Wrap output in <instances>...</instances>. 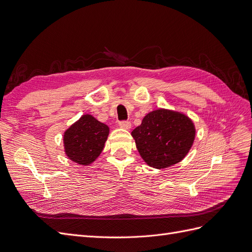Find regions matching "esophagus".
<instances>
[{
  "label": "esophagus",
  "instance_id": "1",
  "mask_svg": "<svg viewBox=\"0 0 252 252\" xmlns=\"http://www.w3.org/2000/svg\"><path fill=\"white\" fill-rule=\"evenodd\" d=\"M119 126L121 128H123V129H130L131 123H130V122H128V121H123V122H120Z\"/></svg>",
  "mask_w": 252,
  "mask_h": 252
}]
</instances>
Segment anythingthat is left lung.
I'll use <instances>...</instances> for the list:
<instances>
[{
    "label": "left lung",
    "mask_w": 252,
    "mask_h": 252,
    "mask_svg": "<svg viewBox=\"0 0 252 252\" xmlns=\"http://www.w3.org/2000/svg\"><path fill=\"white\" fill-rule=\"evenodd\" d=\"M131 135L146 164L164 169L187 156L195 139V127L185 113L158 108L147 113Z\"/></svg>",
    "instance_id": "obj_1"
}]
</instances>
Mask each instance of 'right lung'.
I'll return each mask as SVG.
<instances>
[{
    "label": "right lung",
    "instance_id": "right-lung-1",
    "mask_svg": "<svg viewBox=\"0 0 252 252\" xmlns=\"http://www.w3.org/2000/svg\"><path fill=\"white\" fill-rule=\"evenodd\" d=\"M108 134L107 125L91 114H83L64 132L65 154L72 162L88 166L101 155Z\"/></svg>",
    "mask_w": 252,
    "mask_h": 252
}]
</instances>
